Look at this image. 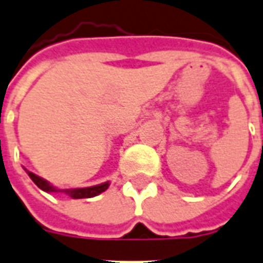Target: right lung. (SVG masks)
<instances>
[{"label":"right lung","mask_w":263,"mask_h":263,"mask_svg":"<svg viewBox=\"0 0 263 263\" xmlns=\"http://www.w3.org/2000/svg\"><path fill=\"white\" fill-rule=\"evenodd\" d=\"M28 175L32 179V182L36 184L37 187L42 189L43 192H48V193H66L71 198H90L94 196H98L100 193L105 192L108 189V182L103 183V184H98V186H92V187H84V189H65V190H60L53 186H50L46 180H43L42 177L36 176L35 173L28 172Z\"/></svg>","instance_id":"1"}]
</instances>
